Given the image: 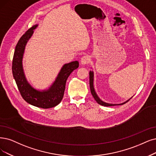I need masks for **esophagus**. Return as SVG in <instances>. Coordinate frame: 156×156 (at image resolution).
<instances>
[{
  "instance_id": "esophagus-1",
  "label": "esophagus",
  "mask_w": 156,
  "mask_h": 156,
  "mask_svg": "<svg viewBox=\"0 0 156 156\" xmlns=\"http://www.w3.org/2000/svg\"><path fill=\"white\" fill-rule=\"evenodd\" d=\"M90 61V58L89 55H84L83 56L81 59H80V63L83 65H85L86 64H88L89 62Z\"/></svg>"
}]
</instances>
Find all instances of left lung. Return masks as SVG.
Segmentation results:
<instances>
[{
    "instance_id": "8db88e82",
    "label": "left lung",
    "mask_w": 156,
    "mask_h": 156,
    "mask_svg": "<svg viewBox=\"0 0 156 156\" xmlns=\"http://www.w3.org/2000/svg\"><path fill=\"white\" fill-rule=\"evenodd\" d=\"M93 80H94V73H93V71H90V90H91V93L92 94L93 98H95V100L96 101V102L101 105H104V106H113V105H122V104H126V102H127L131 98H130L129 100H127V101L124 102L123 103H121V104H109V103H106L104 101H102V100L100 98L97 94V93L95 92V88H94V86H93Z\"/></svg>"
}]
</instances>
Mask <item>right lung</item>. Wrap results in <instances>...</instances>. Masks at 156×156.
<instances>
[{
	"label": "right lung",
	"mask_w": 156,
	"mask_h": 156,
	"mask_svg": "<svg viewBox=\"0 0 156 156\" xmlns=\"http://www.w3.org/2000/svg\"><path fill=\"white\" fill-rule=\"evenodd\" d=\"M38 26V25L36 24L30 27L18 41L12 63V72L18 88L25 101L34 106L48 109L56 106L61 102L64 95L66 80L70 73L79 67V62L75 61L65 64L48 89L39 90L33 88L25 76L22 59L27 43Z\"/></svg>",
	"instance_id": "1"
}]
</instances>
